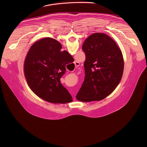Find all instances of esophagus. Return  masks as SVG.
<instances>
[{
    "label": "esophagus",
    "instance_id": "1",
    "mask_svg": "<svg viewBox=\"0 0 147 147\" xmlns=\"http://www.w3.org/2000/svg\"><path fill=\"white\" fill-rule=\"evenodd\" d=\"M74 65H75L76 67H78L80 65V63L78 62V61H74ZM73 98H75V96H73Z\"/></svg>",
    "mask_w": 147,
    "mask_h": 147
}]
</instances>
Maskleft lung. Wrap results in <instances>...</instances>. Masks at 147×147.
Instances as JSON below:
<instances>
[{"instance_id": "8db88e82", "label": "left lung", "mask_w": 147, "mask_h": 147, "mask_svg": "<svg viewBox=\"0 0 147 147\" xmlns=\"http://www.w3.org/2000/svg\"><path fill=\"white\" fill-rule=\"evenodd\" d=\"M82 49L86 56V76L76 98L86 102L102 100L121 80L124 69L121 51L110 36L100 32L89 36Z\"/></svg>"}]
</instances>
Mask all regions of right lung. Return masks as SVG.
<instances>
[{"instance_id": "right-lung-1", "label": "right lung", "mask_w": 147, "mask_h": 147, "mask_svg": "<svg viewBox=\"0 0 147 147\" xmlns=\"http://www.w3.org/2000/svg\"><path fill=\"white\" fill-rule=\"evenodd\" d=\"M61 49L56 39L43 38L31 46L24 61V74L30 88L40 98L54 103L73 100L60 78L66 72V65L74 59Z\"/></svg>"}]
</instances>
